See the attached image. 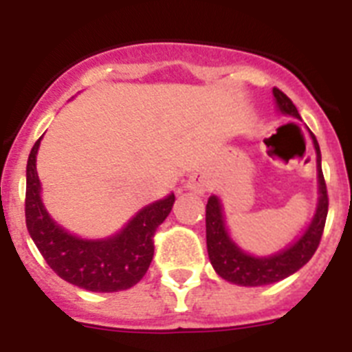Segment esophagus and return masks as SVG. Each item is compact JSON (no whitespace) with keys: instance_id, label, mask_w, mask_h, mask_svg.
Returning a JSON list of instances; mask_svg holds the SVG:
<instances>
[{"instance_id":"34e87169","label":"esophagus","mask_w":352,"mask_h":352,"mask_svg":"<svg viewBox=\"0 0 352 352\" xmlns=\"http://www.w3.org/2000/svg\"><path fill=\"white\" fill-rule=\"evenodd\" d=\"M188 186H190V188H194V190H197V192H203V183L199 182V179H192L190 183H188Z\"/></svg>"}]
</instances>
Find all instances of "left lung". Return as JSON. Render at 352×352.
Masks as SVG:
<instances>
[{
	"label": "left lung",
	"instance_id": "1",
	"mask_svg": "<svg viewBox=\"0 0 352 352\" xmlns=\"http://www.w3.org/2000/svg\"><path fill=\"white\" fill-rule=\"evenodd\" d=\"M276 107L280 109V113L289 114V116L300 118L296 105L292 100L280 91L278 88H273ZM314 148L317 153V178H319V204L314 214V220L310 222L309 229L305 234L298 239L296 243L289 248L282 250L280 254L270 257H254L239 250L231 238L227 236L226 226H223V214L220 201L214 195L208 199L206 204V243H208V256H210L211 264L214 272L222 276L223 280L232 282L238 285H268L273 282L284 280L285 276L292 275L305 264L312 259L317 247L321 243L322 231H324L326 217H328V190H326V182L321 169V149L317 144V139L312 132Z\"/></svg>",
	"mask_w": 352,
	"mask_h": 352
}]
</instances>
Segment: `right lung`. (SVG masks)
<instances>
[{
	"label": "right lung",
	"instance_id": "1",
	"mask_svg": "<svg viewBox=\"0 0 352 352\" xmlns=\"http://www.w3.org/2000/svg\"><path fill=\"white\" fill-rule=\"evenodd\" d=\"M42 139V138H40ZM31 148L26 167V227L45 263L63 280L86 291L116 292L138 284L155 254L153 236L167 219L174 194L142 208L129 226L109 239H80L68 234L49 217L40 199L36 151Z\"/></svg>",
	"mask_w": 352,
	"mask_h": 352
}]
</instances>
